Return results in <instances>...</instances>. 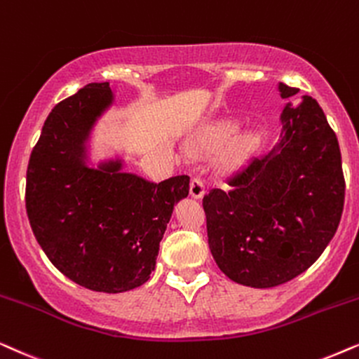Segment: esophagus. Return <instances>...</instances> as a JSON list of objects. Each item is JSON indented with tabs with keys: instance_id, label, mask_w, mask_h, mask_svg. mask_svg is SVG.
<instances>
[{
	"instance_id": "obj_1",
	"label": "esophagus",
	"mask_w": 359,
	"mask_h": 359,
	"mask_svg": "<svg viewBox=\"0 0 359 359\" xmlns=\"http://www.w3.org/2000/svg\"><path fill=\"white\" fill-rule=\"evenodd\" d=\"M205 194V187H203V182L200 177H192L190 179V195H192V198H202Z\"/></svg>"
}]
</instances>
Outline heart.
Returning a JSON list of instances; mask_svg holds the SVG:
<instances>
[{"instance_id":"obj_1","label":"heart","mask_w":359,"mask_h":359,"mask_svg":"<svg viewBox=\"0 0 359 359\" xmlns=\"http://www.w3.org/2000/svg\"><path fill=\"white\" fill-rule=\"evenodd\" d=\"M238 128H240V124H238L235 119H223V121L215 123L212 126L205 128V130L190 142V147L198 152L219 149V147H223L229 140H231L233 135L238 131ZM257 144H259V136H257V133H243V135L236 136L235 140L229 142L228 149L224 152V159L228 162L243 161L250 152L256 149Z\"/></svg>"}]
</instances>
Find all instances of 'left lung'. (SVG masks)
Returning a JSON list of instances; mask_svg holds the SVG:
<instances>
[{
	"instance_id": "obj_1",
	"label": "left lung",
	"mask_w": 359,
	"mask_h": 359,
	"mask_svg": "<svg viewBox=\"0 0 359 359\" xmlns=\"http://www.w3.org/2000/svg\"><path fill=\"white\" fill-rule=\"evenodd\" d=\"M280 97L299 90L277 85ZM280 140L203 197L208 246L224 276L269 289L307 271L335 236L345 203L337 135L317 100L280 113Z\"/></svg>"
}]
</instances>
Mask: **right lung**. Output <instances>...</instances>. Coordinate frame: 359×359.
Wrapping results in <instances>:
<instances>
[{"label":"right lung","mask_w":359,"mask_h":359,"mask_svg":"<svg viewBox=\"0 0 359 359\" xmlns=\"http://www.w3.org/2000/svg\"><path fill=\"white\" fill-rule=\"evenodd\" d=\"M114 103L108 82L55 104L32 149L26 210L52 264L85 289L119 294L149 279L174 205L189 175L154 184L124 172L123 157L93 164L95 126Z\"/></svg>","instance_id":"1"}]
</instances>
